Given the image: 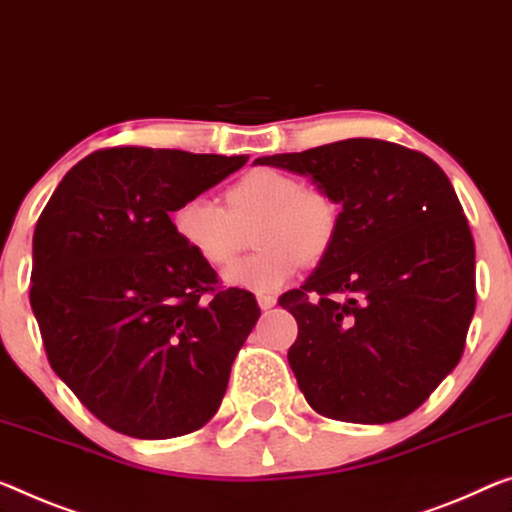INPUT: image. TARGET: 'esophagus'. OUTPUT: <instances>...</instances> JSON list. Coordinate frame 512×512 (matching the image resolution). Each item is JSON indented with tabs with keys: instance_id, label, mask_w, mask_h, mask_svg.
<instances>
[{
	"instance_id": "esophagus-1",
	"label": "esophagus",
	"mask_w": 512,
	"mask_h": 512,
	"mask_svg": "<svg viewBox=\"0 0 512 512\" xmlns=\"http://www.w3.org/2000/svg\"><path fill=\"white\" fill-rule=\"evenodd\" d=\"M256 300H258V306H261L263 311H267V309H272L274 304H277V297L274 295H265V293H261V295H256Z\"/></svg>"
}]
</instances>
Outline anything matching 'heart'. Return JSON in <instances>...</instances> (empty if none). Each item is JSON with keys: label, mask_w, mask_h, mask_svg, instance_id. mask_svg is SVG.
I'll return each instance as SVG.
<instances>
[{"label": "heart", "mask_w": 512, "mask_h": 512, "mask_svg": "<svg viewBox=\"0 0 512 512\" xmlns=\"http://www.w3.org/2000/svg\"><path fill=\"white\" fill-rule=\"evenodd\" d=\"M178 240L212 267L229 265L256 224L254 254L226 270L238 288L277 290L300 270L327 254L338 226L332 194L281 169L247 171L226 190V206L210 196H190L171 215Z\"/></svg>", "instance_id": "heart-1"}]
</instances>
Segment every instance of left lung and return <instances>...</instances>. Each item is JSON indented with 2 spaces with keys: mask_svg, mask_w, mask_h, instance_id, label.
<instances>
[{
  "mask_svg": "<svg viewBox=\"0 0 512 512\" xmlns=\"http://www.w3.org/2000/svg\"><path fill=\"white\" fill-rule=\"evenodd\" d=\"M334 196L336 235L279 304L297 320L288 364L318 414L389 423L458 366L476 309L474 238L451 180L428 155L343 139L258 157Z\"/></svg>",
  "mask_w": 512,
  "mask_h": 512,
  "instance_id": "8db88e82",
  "label": "left lung"
}]
</instances>
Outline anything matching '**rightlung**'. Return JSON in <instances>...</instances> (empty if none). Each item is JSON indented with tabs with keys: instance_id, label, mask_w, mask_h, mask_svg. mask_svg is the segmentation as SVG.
<instances>
[{
	"instance_id": "add662e5",
	"label": "right lung",
	"mask_w": 512,
	"mask_h": 512,
	"mask_svg": "<svg viewBox=\"0 0 512 512\" xmlns=\"http://www.w3.org/2000/svg\"><path fill=\"white\" fill-rule=\"evenodd\" d=\"M247 155L112 146L61 180L36 222L29 302L52 371L96 419L180 437L222 405L261 309L178 240L171 212Z\"/></svg>"
}]
</instances>
